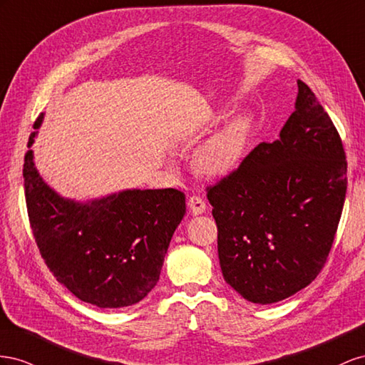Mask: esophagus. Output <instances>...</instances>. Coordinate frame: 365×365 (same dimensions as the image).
Returning <instances> with one entry per match:
<instances>
[{
    "mask_svg": "<svg viewBox=\"0 0 365 365\" xmlns=\"http://www.w3.org/2000/svg\"><path fill=\"white\" fill-rule=\"evenodd\" d=\"M188 205H190L191 212L194 215L203 214L206 211V202L203 200V197H200V195H191L190 200H188Z\"/></svg>",
    "mask_w": 365,
    "mask_h": 365,
    "instance_id": "obj_1",
    "label": "esophagus"
}]
</instances>
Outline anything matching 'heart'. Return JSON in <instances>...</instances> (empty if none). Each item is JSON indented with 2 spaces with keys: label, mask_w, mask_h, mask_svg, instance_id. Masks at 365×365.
<instances>
[{
  "label": "heart",
  "mask_w": 365,
  "mask_h": 365,
  "mask_svg": "<svg viewBox=\"0 0 365 365\" xmlns=\"http://www.w3.org/2000/svg\"><path fill=\"white\" fill-rule=\"evenodd\" d=\"M245 134V123L234 120L202 148L199 155L200 168L211 175L227 173L240 158Z\"/></svg>",
  "instance_id": "b5f03b06"
}]
</instances>
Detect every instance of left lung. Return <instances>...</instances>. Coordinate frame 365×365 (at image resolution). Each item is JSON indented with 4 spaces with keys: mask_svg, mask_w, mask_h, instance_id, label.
<instances>
[{
    "mask_svg": "<svg viewBox=\"0 0 365 365\" xmlns=\"http://www.w3.org/2000/svg\"><path fill=\"white\" fill-rule=\"evenodd\" d=\"M347 191L339 133L298 81L295 111L279 139L259 143L206 195L226 283L255 304L309 286L324 267Z\"/></svg>",
    "mask_w": 365,
    "mask_h": 365,
    "instance_id": "8db88e82",
    "label": "left lung"
}]
</instances>
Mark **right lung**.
I'll use <instances>...</instances> for the list:
<instances>
[{"mask_svg":"<svg viewBox=\"0 0 365 365\" xmlns=\"http://www.w3.org/2000/svg\"><path fill=\"white\" fill-rule=\"evenodd\" d=\"M43 118L41 113L35 128ZM35 136L30 134L29 148ZM23 175L30 227L61 284L102 309L133 306L151 292L185 215L182 191L128 190L88 203L73 202L41 179L32 150L24 155Z\"/></svg>","mask_w":365,"mask_h":365,"instance_id":"add662e5","label":"right lung"}]
</instances>
